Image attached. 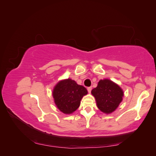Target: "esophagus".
I'll return each mask as SVG.
<instances>
[{
  "mask_svg": "<svg viewBox=\"0 0 156 156\" xmlns=\"http://www.w3.org/2000/svg\"><path fill=\"white\" fill-rule=\"evenodd\" d=\"M87 90H88V93H90V92H91V90H92V87H88V88H87Z\"/></svg>",
  "mask_w": 156,
  "mask_h": 156,
  "instance_id": "esophagus-1",
  "label": "esophagus"
}]
</instances>
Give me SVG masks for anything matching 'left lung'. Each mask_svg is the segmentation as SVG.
<instances>
[{"label": "left lung", "mask_w": 156, "mask_h": 156, "mask_svg": "<svg viewBox=\"0 0 156 156\" xmlns=\"http://www.w3.org/2000/svg\"><path fill=\"white\" fill-rule=\"evenodd\" d=\"M91 93L96 99L98 108L105 114L114 112L124 97L123 90L119 84L108 79H101Z\"/></svg>", "instance_id": "1"}]
</instances>
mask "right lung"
<instances>
[{"mask_svg":"<svg viewBox=\"0 0 156 156\" xmlns=\"http://www.w3.org/2000/svg\"><path fill=\"white\" fill-rule=\"evenodd\" d=\"M87 90L74 80L63 79L58 81L53 90L54 102L58 109L65 115H70L79 108Z\"/></svg>","mask_w":156,"mask_h":156,"instance_id":"right-lung-1","label":"right lung"}]
</instances>
